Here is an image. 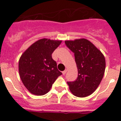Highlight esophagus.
<instances>
[{"label": "esophagus", "mask_w": 121, "mask_h": 121, "mask_svg": "<svg viewBox=\"0 0 121 121\" xmlns=\"http://www.w3.org/2000/svg\"><path fill=\"white\" fill-rule=\"evenodd\" d=\"M67 70H64V71H62L63 75H65V74H66V73H67Z\"/></svg>", "instance_id": "34e87169"}]
</instances>
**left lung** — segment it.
<instances>
[{"instance_id": "8db88e82", "label": "left lung", "mask_w": 121, "mask_h": 121, "mask_svg": "<svg viewBox=\"0 0 121 121\" xmlns=\"http://www.w3.org/2000/svg\"><path fill=\"white\" fill-rule=\"evenodd\" d=\"M65 43L74 53L78 71L76 79L67 82L69 88L76 96H88L96 90L103 78L105 69L104 56L87 39L66 40Z\"/></svg>"}]
</instances>
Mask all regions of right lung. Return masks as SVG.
<instances>
[{
  "label": "right lung",
  "mask_w": 121,
  "mask_h": 121,
  "mask_svg": "<svg viewBox=\"0 0 121 121\" xmlns=\"http://www.w3.org/2000/svg\"><path fill=\"white\" fill-rule=\"evenodd\" d=\"M61 40L42 39L25 51L19 62V72L23 85L35 95L47 93L62 73L57 68L52 53Z\"/></svg>",
  "instance_id": "right-lung-1"
}]
</instances>
